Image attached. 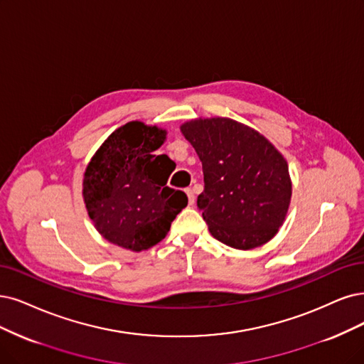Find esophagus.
<instances>
[{
	"instance_id": "1",
	"label": "esophagus",
	"mask_w": 364,
	"mask_h": 364,
	"mask_svg": "<svg viewBox=\"0 0 364 364\" xmlns=\"http://www.w3.org/2000/svg\"><path fill=\"white\" fill-rule=\"evenodd\" d=\"M186 193H187V198H189V204L193 205L195 204V193L192 189H186Z\"/></svg>"
}]
</instances>
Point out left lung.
<instances>
[{"label": "left lung", "instance_id": "obj_1", "mask_svg": "<svg viewBox=\"0 0 364 364\" xmlns=\"http://www.w3.org/2000/svg\"><path fill=\"white\" fill-rule=\"evenodd\" d=\"M181 133L203 161L198 208L211 235L243 250L272 240L291 200L284 156L257 130L230 118L193 119Z\"/></svg>", "mask_w": 364, "mask_h": 364}]
</instances>
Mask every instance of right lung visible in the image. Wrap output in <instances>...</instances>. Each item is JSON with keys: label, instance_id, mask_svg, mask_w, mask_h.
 <instances>
[{"label": "right lung", "instance_id": "add662e5", "mask_svg": "<svg viewBox=\"0 0 364 364\" xmlns=\"http://www.w3.org/2000/svg\"><path fill=\"white\" fill-rule=\"evenodd\" d=\"M166 132L141 121L117 129L94 154L84 175V200L96 230L111 243L141 252L164 240L187 205L166 186L175 164L154 154Z\"/></svg>", "mask_w": 364, "mask_h": 364}]
</instances>
